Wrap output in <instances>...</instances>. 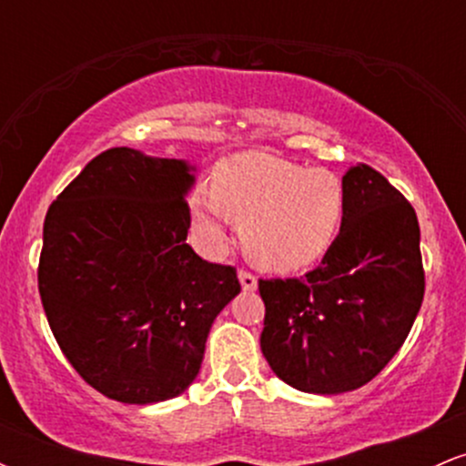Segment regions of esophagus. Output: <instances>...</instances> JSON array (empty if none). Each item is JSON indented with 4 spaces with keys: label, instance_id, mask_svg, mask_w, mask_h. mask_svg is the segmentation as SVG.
<instances>
[{
    "label": "esophagus",
    "instance_id": "1",
    "mask_svg": "<svg viewBox=\"0 0 466 466\" xmlns=\"http://www.w3.org/2000/svg\"><path fill=\"white\" fill-rule=\"evenodd\" d=\"M238 280H240V287H243V291H254V289L258 287L256 276L249 274V271H245V269L238 271Z\"/></svg>",
    "mask_w": 466,
    "mask_h": 466
}]
</instances>
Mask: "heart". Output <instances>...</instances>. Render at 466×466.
Listing matches in <instances>:
<instances>
[{
    "label": "heart",
    "mask_w": 466,
    "mask_h": 466,
    "mask_svg": "<svg viewBox=\"0 0 466 466\" xmlns=\"http://www.w3.org/2000/svg\"><path fill=\"white\" fill-rule=\"evenodd\" d=\"M349 195L326 168H309L269 153H240L218 168L215 188L192 197V217L210 249L228 240L229 218L240 226L256 265L296 271L318 263L344 229Z\"/></svg>",
    "instance_id": "obj_1"
}]
</instances>
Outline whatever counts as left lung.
<instances>
[{"mask_svg":"<svg viewBox=\"0 0 466 466\" xmlns=\"http://www.w3.org/2000/svg\"><path fill=\"white\" fill-rule=\"evenodd\" d=\"M349 215L322 263L258 280L260 350L282 381L311 394L366 386L397 355L425 293L414 208L368 164L344 175Z\"/></svg>","mask_w":466,"mask_h":466,"instance_id":"obj_1","label":"left lung"}]
</instances>
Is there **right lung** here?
<instances>
[{
    "mask_svg": "<svg viewBox=\"0 0 466 466\" xmlns=\"http://www.w3.org/2000/svg\"><path fill=\"white\" fill-rule=\"evenodd\" d=\"M195 166L117 147L100 153L52 203L39 293L63 355L106 399L179 397L206 339L240 293L237 269L186 243Z\"/></svg>",
    "mask_w": 466,
    "mask_h": 466,
    "instance_id": "right-lung-1",
    "label": "right lung"
}]
</instances>
